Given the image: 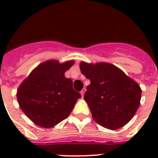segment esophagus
<instances>
[{
  "label": "esophagus",
  "instance_id": "obj_1",
  "mask_svg": "<svg viewBox=\"0 0 158 158\" xmlns=\"http://www.w3.org/2000/svg\"><path fill=\"white\" fill-rule=\"evenodd\" d=\"M85 90H86V89H82V90H81V92H80V94H81L82 97H84V93H85Z\"/></svg>",
  "mask_w": 158,
  "mask_h": 158
}]
</instances>
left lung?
I'll return each instance as SVG.
<instances>
[{"label":"left lung","mask_w":158,"mask_h":158,"mask_svg":"<svg viewBox=\"0 0 158 158\" xmlns=\"http://www.w3.org/2000/svg\"><path fill=\"white\" fill-rule=\"evenodd\" d=\"M79 67L90 80L84 98L94 120L109 130L126 125L139 106L142 94L139 85L109 63L81 62Z\"/></svg>","instance_id":"obj_1"}]
</instances>
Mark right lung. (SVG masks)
Here are the masks:
<instances>
[{"label":"right lung","instance_id":"right-lung-1","mask_svg":"<svg viewBox=\"0 0 158 158\" xmlns=\"http://www.w3.org/2000/svg\"><path fill=\"white\" fill-rule=\"evenodd\" d=\"M74 60H48L33 69L19 87L17 99L23 113L38 126L51 128L69 116L81 95L64 76Z\"/></svg>","mask_w":158,"mask_h":158}]
</instances>
